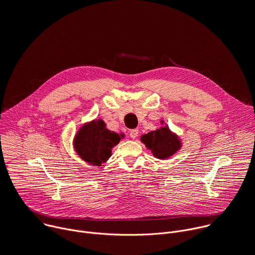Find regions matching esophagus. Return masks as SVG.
Masks as SVG:
<instances>
[{
	"instance_id": "34e87169",
	"label": "esophagus",
	"mask_w": 255,
	"mask_h": 255,
	"mask_svg": "<svg viewBox=\"0 0 255 255\" xmlns=\"http://www.w3.org/2000/svg\"><path fill=\"white\" fill-rule=\"evenodd\" d=\"M137 134H138V129H136V128L131 129V130L129 131V136H130L132 139L135 138V137L137 136Z\"/></svg>"
}]
</instances>
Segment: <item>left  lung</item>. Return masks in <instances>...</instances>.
Wrapping results in <instances>:
<instances>
[{
    "instance_id": "1",
    "label": "left lung",
    "mask_w": 255,
    "mask_h": 255,
    "mask_svg": "<svg viewBox=\"0 0 255 255\" xmlns=\"http://www.w3.org/2000/svg\"><path fill=\"white\" fill-rule=\"evenodd\" d=\"M145 146L159 159H165L174 154L181 146L177 135L173 134L167 127L160 128L140 137Z\"/></svg>"
}]
</instances>
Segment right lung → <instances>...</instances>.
<instances>
[{"label": "right lung", "mask_w": 255, "mask_h": 255, "mask_svg": "<svg viewBox=\"0 0 255 255\" xmlns=\"http://www.w3.org/2000/svg\"><path fill=\"white\" fill-rule=\"evenodd\" d=\"M123 134L106 128L102 120L94 121L81 128L75 137V148L87 162L100 166L112 155V148L117 145Z\"/></svg>", "instance_id": "obj_1"}]
</instances>
